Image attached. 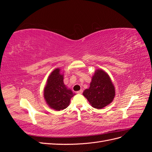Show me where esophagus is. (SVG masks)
Wrapping results in <instances>:
<instances>
[{
    "mask_svg": "<svg viewBox=\"0 0 152 152\" xmlns=\"http://www.w3.org/2000/svg\"><path fill=\"white\" fill-rule=\"evenodd\" d=\"M82 93H83V90H82V89H81V90H80V91L77 92V94H82Z\"/></svg>",
    "mask_w": 152,
    "mask_h": 152,
    "instance_id": "obj_1",
    "label": "esophagus"
}]
</instances>
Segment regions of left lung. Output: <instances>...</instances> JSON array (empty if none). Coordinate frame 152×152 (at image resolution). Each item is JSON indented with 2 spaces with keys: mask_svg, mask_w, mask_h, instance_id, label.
Returning <instances> with one entry per match:
<instances>
[{
  "mask_svg": "<svg viewBox=\"0 0 152 152\" xmlns=\"http://www.w3.org/2000/svg\"><path fill=\"white\" fill-rule=\"evenodd\" d=\"M115 94L114 86L110 77L102 70L96 71L89 88L83 93L92 107L97 109H102L112 103Z\"/></svg>",
  "mask_w": 152,
  "mask_h": 152,
  "instance_id": "1",
  "label": "left lung"
}]
</instances>
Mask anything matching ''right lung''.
I'll list each match as a JSON object with an SVG mask.
<instances>
[{
    "instance_id": "add662e5",
    "label": "right lung",
    "mask_w": 152,
    "mask_h": 152,
    "mask_svg": "<svg viewBox=\"0 0 152 152\" xmlns=\"http://www.w3.org/2000/svg\"><path fill=\"white\" fill-rule=\"evenodd\" d=\"M44 98L50 108L56 110L66 108L70 104V99L74 96L70 89H68L63 83V75L59 69L54 70L48 79L44 89Z\"/></svg>"
}]
</instances>
